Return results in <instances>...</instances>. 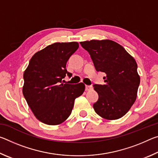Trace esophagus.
Here are the masks:
<instances>
[{
	"mask_svg": "<svg viewBox=\"0 0 158 158\" xmlns=\"http://www.w3.org/2000/svg\"><path fill=\"white\" fill-rule=\"evenodd\" d=\"M93 89V87L91 85H85V90L86 91H89V90H90Z\"/></svg>",
	"mask_w": 158,
	"mask_h": 158,
	"instance_id": "34e87169",
	"label": "esophagus"
}]
</instances>
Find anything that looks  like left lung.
I'll return each instance as SVG.
<instances>
[{
  "label": "left lung",
  "mask_w": 158,
  "mask_h": 158,
  "mask_svg": "<svg viewBox=\"0 0 158 158\" xmlns=\"http://www.w3.org/2000/svg\"><path fill=\"white\" fill-rule=\"evenodd\" d=\"M80 44L89 53L96 70L106 74L105 84L93 85L99 95L93 105L95 111L107 120L123 117L135 103L140 83L135 58L110 40H92Z\"/></svg>",
  "instance_id": "obj_1"
}]
</instances>
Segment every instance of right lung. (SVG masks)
I'll return each mask as SVG.
<instances>
[{
    "label": "right lung",
    "mask_w": 158,
    "mask_h": 158,
    "mask_svg": "<svg viewBox=\"0 0 158 158\" xmlns=\"http://www.w3.org/2000/svg\"><path fill=\"white\" fill-rule=\"evenodd\" d=\"M79 48V43L56 42L33 56L23 73V95L29 107L43 123L56 125L69 116L74 100L83 94L85 85L63 84L69 57Z\"/></svg>",
    "instance_id": "1"
}]
</instances>
